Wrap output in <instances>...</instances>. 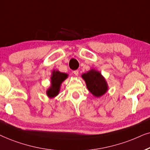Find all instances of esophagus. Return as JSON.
Wrapping results in <instances>:
<instances>
[{"label": "esophagus", "mask_w": 150, "mask_h": 150, "mask_svg": "<svg viewBox=\"0 0 150 150\" xmlns=\"http://www.w3.org/2000/svg\"><path fill=\"white\" fill-rule=\"evenodd\" d=\"M73 73L75 75H76V76H78V75H79V71H78V70H75V71H73Z\"/></svg>", "instance_id": "obj_1"}]
</instances>
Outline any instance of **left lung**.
Segmentation results:
<instances>
[{"mask_svg": "<svg viewBox=\"0 0 150 150\" xmlns=\"http://www.w3.org/2000/svg\"><path fill=\"white\" fill-rule=\"evenodd\" d=\"M81 77L86 81L87 88L95 97H101L107 92V82L99 71L91 69L83 73Z\"/></svg>", "mask_w": 150, "mask_h": 150, "instance_id": "obj_1", "label": "left lung"}]
</instances>
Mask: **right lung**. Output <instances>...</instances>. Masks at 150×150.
Returning <instances> with one entry per match:
<instances>
[{
  "mask_svg": "<svg viewBox=\"0 0 150 150\" xmlns=\"http://www.w3.org/2000/svg\"><path fill=\"white\" fill-rule=\"evenodd\" d=\"M68 77L67 73H61L59 71H53L51 77V85L47 91V95L50 98H53L58 95L61 83Z\"/></svg>",
  "mask_w": 150,
  "mask_h": 150,
  "instance_id": "add662e5",
  "label": "right lung"
}]
</instances>
